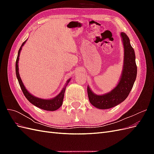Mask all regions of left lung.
<instances>
[{
	"label": "left lung",
	"instance_id": "left-lung-1",
	"mask_svg": "<svg viewBox=\"0 0 154 154\" xmlns=\"http://www.w3.org/2000/svg\"><path fill=\"white\" fill-rule=\"evenodd\" d=\"M123 48L124 58L123 70L118 85L109 92L97 95L87 86V93L90 103L100 109H109L125 100L131 91L137 76V66L134 50L130 39L125 32H121Z\"/></svg>",
	"mask_w": 154,
	"mask_h": 154
}]
</instances>
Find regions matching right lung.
<instances>
[{"mask_svg":"<svg viewBox=\"0 0 154 154\" xmlns=\"http://www.w3.org/2000/svg\"><path fill=\"white\" fill-rule=\"evenodd\" d=\"M27 41V40L24 42L22 43L20 48L18 50V56H17V58L16 60V66H15V71H16V75H17V78L18 79V83H19V85L20 86L21 89L24 93V94L25 96V97L27 98V100H28L31 103H32V105H34L35 106L38 107V108L43 109L45 110H48V111H54L58 109L60 106L62 105V103H63V97H64V93L65 91H66V88L67 85H68L69 82L71 81V78H69V80H67L66 85L63 87V88H62V90L61 91L59 94L55 96L54 97H53L52 99H42V98H40V97H36L33 95H32L31 93L29 92V91H27L24 83H23L20 74H19V72H18V60H19V56H20V51L22 50V48L23 47L26 43V42Z\"/></svg>","mask_w":154,"mask_h":154,"instance_id":"obj_1","label":"right lung"}]
</instances>
